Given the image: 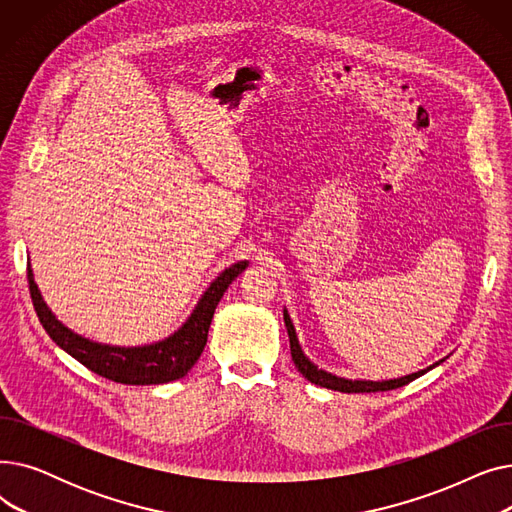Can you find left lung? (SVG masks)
I'll list each match as a JSON object with an SVG mask.
<instances>
[{
  "mask_svg": "<svg viewBox=\"0 0 512 512\" xmlns=\"http://www.w3.org/2000/svg\"><path fill=\"white\" fill-rule=\"evenodd\" d=\"M284 324H286V330H288V338H290V355H292V361L294 365H297V369L305 375V378L315 384V386H321V388H330V390H338V392H346V394H357V392H388V390H394V388H400V386H407L409 382L421 378L423 373L432 371L434 367H438L444 359L436 361L434 365H429L425 369H419L415 373H409V375H402V378H392V380H353V378H344V375H336L332 371H326V369H319L303 351V346L299 342V336H297V330H294V324L290 319V313L288 309L284 307Z\"/></svg>",
  "mask_w": 512,
  "mask_h": 512,
  "instance_id": "1",
  "label": "left lung"
}]
</instances>
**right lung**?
Here are the masks:
<instances>
[{
    "instance_id": "obj_1",
    "label": "right lung",
    "mask_w": 512,
    "mask_h": 512,
    "mask_svg": "<svg viewBox=\"0 0 512 512\" xmlns=\"http://www.w3.org/2000/svg\"><path fill=\"white\" fill-rule=\"evenodd\" d=\"M247 265L249 261H236L230 267H226V270L220 276H215V280L205 288L195 309L182 321V326L178 330L157 342L141 346L103 344L76 334L74 330L64 326L56 317V313L47 307L35 282L31 261L26 276H29L31 299L41 326L62 351H66L78 363H83L93 373L101 375V378L128 386H153L180 380L193 369L207 344V332L215 307H218L220 299L224 297V292L234 282V278L247 270Z\"/></svg>"
}]
</instances>
